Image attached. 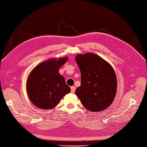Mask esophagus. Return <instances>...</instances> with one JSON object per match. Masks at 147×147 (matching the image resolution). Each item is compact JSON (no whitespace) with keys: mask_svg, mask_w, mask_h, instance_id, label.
I'll use <instances>...</instances> for the list:
<instances>
[{"mask_svg":"<svg viewBox=\"0 0 147 147\" xmlns=\"http://www.w3.org/2000/svg\"><path fill=\"white\" fill-rule=\"evenodd\" d=\"M75 90H76V87L75 86H71V93H74Z\"/></svg>","mask_w":147,"mask_h":147,"instance_id":"obj_1","label":"esophagus"}]
</instances>
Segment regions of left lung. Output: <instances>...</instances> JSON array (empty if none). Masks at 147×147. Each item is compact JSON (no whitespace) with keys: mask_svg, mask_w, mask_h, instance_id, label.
Listing matches in <instances>:
<instances>
[{"mask_svg":"<svg viewBox=\"0 0 147 147\" xmlns=\"http://www.w3.org/2000/svg\"><path fill=\"white\" fill-rule=\"evenodd\" d=\"M76 61L81 71V86L76 94L91 112L106 109L114 101L117 78L114 68L101 57L93 53L78 54Z\"/></svg>","mask_w":147,"mask_h":147,"instance_id":"obj_1","label":"left lung"}]
</instances>
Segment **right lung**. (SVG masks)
<instances>
[{
  "label": "right lung",
  "instance_id": "obj_1",
  "mask_svg": "<svg viewBox=\"0 0 147 147\" xmlns=\"http://www.w3.org/2000/svg\"><path fill=\"white\" fill-rule=\"evenodd\" d=\"M68 57L51 59L38 64L31 71L26 82L28 96L32 103L43 110L55 107L66 94L70 92L59 69Z\"/></svg>",
  "mask_w": 147,
  "mask_h": 147
}]
</instances>
